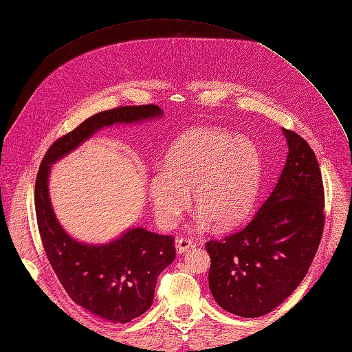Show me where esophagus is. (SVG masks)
<instances>
[{
    "mask_svg": "<svg viewBox=\"0 0 352 352\" xmlns=\"http://www.w3.org/2000/svg\"><path fill=\"white\" fill-rule=\"evenodd\" d=\"M192 246H193V242L189 237H180V239H177V242H175V248H177L178 254L188 252Z\"/></svg>",
    "mask_w": 352,
    "mask_h": 352,
    "instance_id": "obj_1",
    "label": "esophagus"
}]
</instances>
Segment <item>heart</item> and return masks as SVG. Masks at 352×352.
I'll return each instance as SVG.
<instances>
[{
    "mask_svg": "<svg viewBox=\"0 0 352 352\" xmlns=\"http://www.w3.org/2000/svg\"><path fill=\"white\" fill-rule=\"evenodd\" d=\"M261 162L254 142L219 129L198 126L177 139L164 155L148 193L157 221L169 228L189 204L198 222L228 228L250 213L260 183Z\"/></svg>",
    "mask_w": 352,
    "mask_h": 352,
    "instance_id": "b5f03b06",
    "label": "heart"
}]
</instances>
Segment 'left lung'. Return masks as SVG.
Segmentation results:
<instances>
[{
  "label": "left lung",
  "mask_w": 352,
  "mask_h": 352,
  "mask_svg": "<svg viewBox=\"0 0 352 352\" xmlns=\"http://www.w3.org/2000/svg\"><path fill=\"white\" fill-rule=\"evenodd\" d=\"M283 133L289 154L271 195L241 231L206 243L214 301L242 318L267 315L300 286L324 233L316 155L300 134Z\"/></svg>",
  "instance_id": "obj_1"
}]
</instances>
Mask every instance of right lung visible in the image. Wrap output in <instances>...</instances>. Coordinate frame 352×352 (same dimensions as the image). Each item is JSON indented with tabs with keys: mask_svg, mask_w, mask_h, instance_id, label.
<instances>
[{
	"mask_svg": "<svg viewBox=\"0 0 352 352\" xmlns=\"http://www.w3.org/2000/svg\"><path fill=\"white\" fill-rule=\"evenodd\" d=\"M162 115L155 104L100 111L58 138L36 177L37 228L50 263L66 294L80 307L111 324H126L151 307L157 278L175 258L174 237L131 228L106 245H85L58 223L48 195L50 164L71 153L102 126L131 124Z\"/></svg>",
	"mask_w": 352,
	"mask_h": 352,
	"instance_id": "1",
	"label": "right lung"
}]
</instances>
